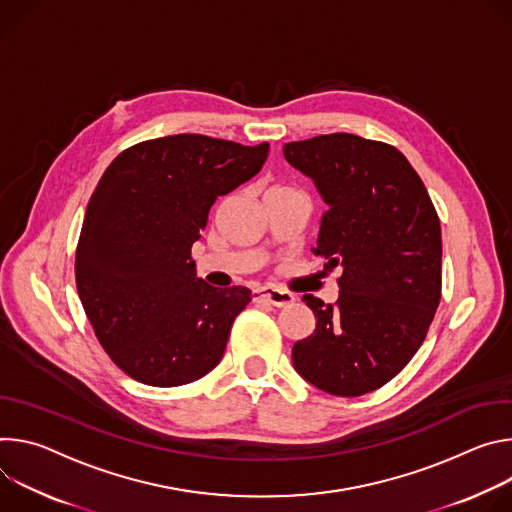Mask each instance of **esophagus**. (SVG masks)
<instances>
[{
  "label": "esophagus",
  "instance_id": "1",
  "mask_svg": "<svg viewBox=\"0 0 512 512\" xmlns=\"http://www.w3.org/2000/svg\"><path fill=\"white\" fill-rule=\"evenodd\" d=\"M252 299L254 301H264L270 303L274 307H289L291 303H295V297L291 293L278 291V289H268V287H260L252 291Z\"/></svg>",
  "mask_w": 512,
  "mask_h": 512
}]
</instances>
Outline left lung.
Wrapping results in <instances>:
<instances>
[{
  "mask_svg": "<svg viewBox=\"0 0 512 512\" xmlns=\"http://www.w3.org/2000/svg\"><path fill=\"white\" fill-rule=\"evenodd\" d=\"M327 211L313 252L342 268L339 299L313 295L315 331L293 346L295 370L319 390L360 396L384 386L421 348L441 299V225L403 152L354 134L289 142Z\"/></svg>",
  "mask_w": 512,
  "mask_h": 512,
  "instance_id": "1",
  "label": "left lung"
}]
</instances>
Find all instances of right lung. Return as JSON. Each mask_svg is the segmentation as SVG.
I'll return each instance as SVG.
<instances>
[{"instance_id":"1","label":"right lung","mask_w":512,"mask_h":512,"mask_svg":"<svg viewBox=\"0 0 512 512\" xmlns=\"http://www.w3.org/2000/svg\"><path fill=\"white\" fill-rule=\"evenodd\" d=\"M268 148L201 134L146 140L97 183L77 244V291L101 348L134 380L181 386L219 364L252 293L197 278L191 248L217 197L250 181Z\"/></svg>"}]
</instances>
